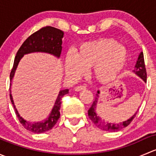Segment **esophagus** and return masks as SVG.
<instances>
[{"label":"esophagus","mask_w":156,"mask_h":156,"mask_svg":"<svg viewBox=\"0 0 156 156\" xmlns=\"http://www.w3.org/2000/svg\"><path fill=\"white\" fill-rule=\"evenodd\" d=\"M86 89V87L84 85H81V86H77V87H75V91H81V90H84Z\"/></svg>","instance_id":"34e87169"}]
</instances>
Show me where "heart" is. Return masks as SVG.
Wrapping results in <instances>:
<instances>
[{
  "label": "heart",
  "instance_id": "1",
  "mask_svg": "<svg viewBox=\"0 0 156 156\" xmlns=\"http://www.w3.org/2000/svg\"><path fill=\"white\" fill-rule=\"evenodd\" d=\"M127 50L112 39L87 42L78 48L75 55L66 58V73L72 78H79L87 69L93 67L97 81L108 83L115 80L126 66Z\"/></svg>",
  "mask_w": 156,
  "mask_h": 156
}]
</instances>
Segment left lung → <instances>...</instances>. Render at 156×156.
Here are the masks:
<instances>
[{
  "label": "left lung",
  "mask_w": 156,
  "mask_h": 156,
  "mask_svg": "<svg viewBox=\"0 0 156 156\" xmlns=\"http://www.w3.org/2000/svg\"><path fill=\"white\" fill-rule=\"evenodd\" d=\"M133 72L136 75H137L139 78H140L144 82L146 83V71L145 67V62H144V56L143 52H140L139 54V56L136 60V65H135L134 69H133ZM100 90L97 91V94H96L95 100H94V103H93L91 107L88 110V116H89L90 119L94 122L96 125V126L99 127L100 129L103 130H106V131H118L124 127H127V125H130V122H132L133 119L136 116L137 111L130 118V119L125 120L122 122H109L108 121L105 120L103 118L100 117L96 112V108H97V105L98 103L99 97H100Z\"/></svg>",
  "instance_id": "left-lung-1"
}]
</instances>
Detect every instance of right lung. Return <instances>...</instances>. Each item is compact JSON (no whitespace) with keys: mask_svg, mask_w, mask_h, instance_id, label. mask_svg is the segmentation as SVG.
Here are the masks:
<instances>
[{"mask_svg":"<svg viewBox=\"0 0 156 156\" xmlns=\"http://www.w3.org/2000/svg\"><path fill=\"white\" fill-rule=\"evenodd\" d=\"M64 32L61 30L56 29V28L51 27V26H46L36 32L33 33L30 35L27 39L22 44L20 48L19 49L16 53L15 59H14L13 66L12 71L10 72V79L12 81L15 72L16 70L19 62L21 60L23 56L26 54H29L31 53H46L51 54L56 57L59 58L62 52V37H63ZM11 86V84H10ZM10 97L11 103L14 107V110L16 116L18 117L19 121L23 125V126L29 130L35 133H41L50 130L53 128V127L57 122L58 119L60 117V106H61V100L62 97L66 94H69V89L62 90L59 92L58 97L55 101L54 106L51 110L49 116L45 120L41 122H31L25 120L23 117L20 116L14 105L13 100H12L11 90H10Z\"/></svg>","mask_w":156,"mask_h":156,"instance_id":"obj_1","label":"right lung"}]
</instances>
